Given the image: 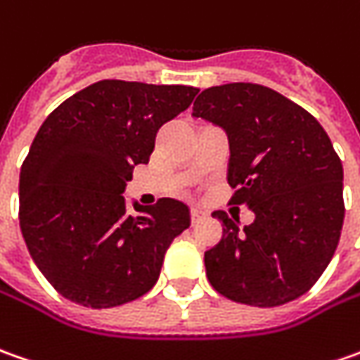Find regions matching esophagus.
<instances>
[{"mask_svg":"<svg viewBox=\"0 0 360 360\" xmlns=\"http://www.w3.org/2000/svg\"><path fill=\"white\" fill-rule=\"evenodd\" d=\"M190 218H192V224H198V221H202V219L206 218V212H202V210L192 208L190 210Z\"/></svg>","mask_w":360,"mask_h":360,"instance_id":"esophagus-1","label":"esophagus"}]
</instances>
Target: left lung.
Masks as SVG:
<instances>
[{
	"label": "left lung",
	"mask_w": 360,
	"mask_h": 360,
	"mask_svg": "<svg viewBox=\"0 0 360 360\" xmlns=\"http://www.w3.org/2000/svg\"><path fill=\"white\" fill-rule=\"evenodd\" d=\"M192 117L226 130L230 204L255 214L250 226L226 212L221 240L204 253L206 276L224 297L277 307L307 293L327 269L343 228V164L317 118L253 83L210 86Z\"/></svg>",
	"instance_id": "1"
}]
</instances>
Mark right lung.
Returning a JSON list of instances; mask_svg holds the SVG:
<instances>
[{
	"label": "right lung",
	"instance_id": "obj_1",
	"mask_svg": "<svg viewBox=\"0 0 360 360\" xmlns=\"http://www.w3.org/2000/svg\"><path fill=\"white\" fill-rule=\"evenodd\" d=\"M186 84L98 81L41 124L19 174V226L39 271L63 297L108 309L148 293L164 253L190 226L186 204L134 202L124 186L148 164L158 129L190 107Z\"/></svg>",
	"mask_w": 360,
	"mask_h": 360
}]
</instances>
